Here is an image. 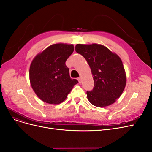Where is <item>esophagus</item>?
Wrapping results in <instances>:
<instances>
[{
  "instance_id": "34e87169",
  "label": "esophagus",
  "mask_w": 152,
  "mask_h": 152,
  "mask_svg": "<svg viewBox=\"0 0 152 152\" xmlns=\"http://www.w3.org/2000/svg\"><path fill=\"white\" fill-rule=\"evenodd\" d=\"M77 80H79V83H81V82H82V78H81V77H79V78H78Z\"/></svg>"
}]
</instances>
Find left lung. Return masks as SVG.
Listing matches in <instances>:
<instances>
[{"label": "left lung", "mask_w": 152, "mask_h": 152, "mask_svg": "<svg viewBox=\"0 0 152 152\" xmlns=\"http://www.w3.org/2000/svg\"><path fill=\"white\" fill-rule=\"evenodd\" d=\"M75 50L85 58L93 76V89L87 91L89 102L98 107L113 104L120 97L126 84L121 58L104 45L96 44H77Z\"/></svg>", "instance_id": "1"}]
</instances>
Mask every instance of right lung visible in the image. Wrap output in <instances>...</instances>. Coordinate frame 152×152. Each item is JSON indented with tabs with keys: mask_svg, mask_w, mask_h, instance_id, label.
<instances>
[{
	"mask_svg": "<svg viewBox=\"0 0 152 152\" xmlns=\"http://www.w3.org/2000/svg\"><path fill=\"white\" fill-rule=\"evenodd\" d=\"M73 50L72 44H53L37 55L32 61L29 73L30 84L43 102L61 103L79 82L71 79L65 64Z\"/></svg>",
	"mask_w": 152,
	"mask_h": 152,
	"instance_id": "obj_1",
	"label": "right lung"
}]
</instances>
